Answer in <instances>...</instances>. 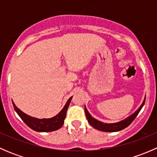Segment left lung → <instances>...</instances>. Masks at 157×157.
Masks as SVG:
<instances>
[{
    "label": "left lung",
    "instance_id": "1",
    "mask_svg": "<svg viewBox=\"0 0 157 157\" xmlns=\"http://www.w3.org/2000/svg\"><path fill=\"white\" fill-rule=\"evenodd\" d=\"M144 102H145V99L144 100L143 103H142V105H140V108L137 109L134 114H132L131 116H129L128 118H125V119L122 120V121H119V122L113 123V124H106V123L101 122V121L95 119V118H93V117L90 115V114L89 113L87 109L86 108V106L84 107L85 113H86V117L88 120V122L90 123V125L93 126L94 128L99 130V131H105V132H115V131H121V130L124 129V128H127L128 126H129L130 124L132 123V121H134V118L137 117V115H138L140 111L141 110L142 107H143L144 105Z\"/></svg>",
    "mask_w": 157,
    "mask_h": 157
}]
</instances>
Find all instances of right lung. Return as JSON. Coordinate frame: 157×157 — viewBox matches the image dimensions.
Returning a JSON list of instances; mask_svg holds the SVG:
<instances>
[{
  "mask_svg": "<svg viewBox=\"0 0 157 157\" xmlns=\"http://www.w3.org/2000/svg\"><path fill=\"white\" fill-rule=\"evenodd\" d=\"M71 99H72V96L67 100L64 108L56 116L51 118H43V119H39V118H33V117L26 115L17 108L13 101L12 102L17 113L21 118V119L26 123V125L29 126L34 131H39V132H49V131H56L62 127Z\"/></svg>",
  "mask_w": 157,
  "mask_h": 157,
  "instance_id": "1",
  "label": "right lung"
}]
</instances>
